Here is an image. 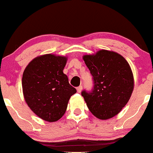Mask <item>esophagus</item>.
<instances>
[{"label":"esophagus","mask_w":153,"mask_h":153,"mask_svg":"<svg viewBox=\"0 0 153 153\" xmlns=\"http://www.w3.org/2000/svg\"><path fill=\"white\" fill-rule=\"evenodd\" d=\"M82 89H83V86H78L77 88H76V90H77L78 93H80L81 90H82Z\"/></svg>","instance_id":"esophagus-1"}]
</instances>
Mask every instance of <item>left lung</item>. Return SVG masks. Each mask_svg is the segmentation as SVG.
<instances>
[{
  "label": "left lung",
  "instance_id": "obj_1",
  "mask_svg": "<svg viewBox=\"0 0 153 153\" xmlns=\"http://www.w3.org/2000/svg\"><path fill=\"white\" fill-rule=\"evenodd\" d=\"M83 59L94 84L91 91L81 93L90 111L100 120L115 117L128 102L134 87L129 64L120 54L106 50Z\"/></svg>",
  "mask_w": 153,
  "mask_h": 153
}]
</instances>
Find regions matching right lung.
<instances>
[{
  "mask_svg": "<svg viewBox=\"0 0 153 153\" xmlns=\"http://www.w3.org/2000/svg\"><path fill=\"white\" fill-rule=\"evenodd\" d=\"M66 56L45 54L34 58L23 74L22 88L28 106L47 122L60 120L76 90L63 74Z\"/></svg>",
  "mask_w": 153,
  "mask_h": 153,
  "instance_id": "1",
  "label": "right lung"
}]
</instances>
